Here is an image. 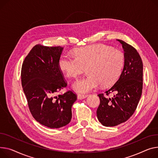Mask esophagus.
I'll return each instance as SVG.
<instances>
[{
    "mask_svg": "<svg viewBox=\"0 0 158 158\" xmlns=\"http://www.w3.org/2000/svg\"><path fill=\"white\" fill-rule=\"evenodd\" d=\"M86 97H87V95H84V94H78V95H77V99L78 100L85 99Z\"/></svg>",
    "mask_w": 158,
    "mask_h": 158,
    "instance_id": "1",
    "label": "esophagus"
}]
</instances>
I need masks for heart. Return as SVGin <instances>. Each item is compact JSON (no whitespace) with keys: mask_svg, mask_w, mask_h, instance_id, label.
Masks as SVG:
<instances>
[{"mask_svg":"<svg viewBox=\"0 0 158 158\" xmlns=\"http://www.w3.org/2000/svg\"><path fill=\"white\" fill-rule=\"evenodd\" d=\"M124 57L121 51L110 47L95 44L79 49L76 56L64 55L59 67L69 77L77 78L86 67L88 75L72 85L73 90L85 94L117 81L124 66Z\"/></svg>","mask_w":158,"mask_h":158,"instance_id":"1","label":"heart"}]
</instances>
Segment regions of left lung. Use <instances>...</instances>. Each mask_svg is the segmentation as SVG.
I'll return each instance as SVG.
<instances>
[{
  "label": "left lung",
  "mask_w": 158,
  "mask_h": 158,
  "mask_svg": "<svg viewBox=\"0 0 158 158\" xmlns=\"http://www.w3.org/2000/svg\"><path fill=\"white\" fill-rule=\"evenodd\" d=\"M124 51V64L118 80L98 96L100 103L97 110L98 121L105 127H112L127 121L135 112L140 101L143 88V63L133 46L118 39ZM111 92L112 98L106 96Z\"/></svg>",
  "instance_id": "obj_1"
}]
</instances>
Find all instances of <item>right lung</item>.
Instances as JSON below:
<instances>
[{
    "label": "right lung",
    "mask_w": 158,
    "mask_h": 158,
    "mask_svg": "<svg viewBox=\"0 0 158 158\" xmlns=\"http://www.w3.org/2000/svg\"><path fill=\"white\" fill-rule=\"evenodd\" d=\"M64 48L37 44L25 58L21 79L30 111L46 127L59 128L72 119V106L77 95L69 90L55 94L67 85L59 67Z\"/></svg>",
    "instance_id": "right-lung-1"
}]
</instances>
